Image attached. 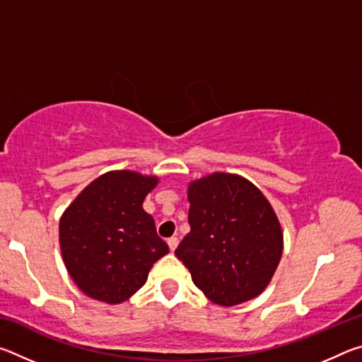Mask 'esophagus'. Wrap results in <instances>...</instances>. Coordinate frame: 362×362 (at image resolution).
<instances>
[{
	"label": "esophagus",
	"instance_id": "1",
	"mask_svg": "<svg viewBox=\"0 0 362 362\" xmlns=\"http://www.w3.org/2000/svg\"><path fill=\"white\" fill-rule=\"evenodd\" d=\"M168 244H169V249L174 252V250L177 249V246H179V240L173 236V238H169V240H168Z\"/></svg>",
	"mask_w": 362,
	"mask_h": 362
}]
</instances>
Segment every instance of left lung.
<instances>
[{
  "label": "left lung",
  "mask_w": 362,
  "mask_h": 362,
  "mask_svg": "<svg viewBox=\"0 0 362 362\" xmlns=\"http://www.w3.org/2000/svg\"><path fill=\"white\" fill-rule=\"evenodd\" d=\"M189 233L175 249L204 296L240 305L265 291L283 255V231L254 183L214 173L188 185Z\"/></svg>",
  "instance_id": "8db88e82"
}]
</instances>
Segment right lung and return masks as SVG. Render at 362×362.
Segmentation results:
<instances>
[{
    "mask_svg": "<svg viewBox=\"0 0 362 362\" xmlns=\"http://www.w3.org/2000/svg\"><path fill=\"white\" fill-rule=\"evenodd\" d=\"M158 177L112 170L90 182L59 223L66 272L86 296L121 303L146 283L153 263L169 252L144 199Z\"/></svg>",
    "mask_w": 362,
    "mask_h": 362,
    "instance_id": "right-lung-1",
    "label": "right lung"
}]
</instances>
